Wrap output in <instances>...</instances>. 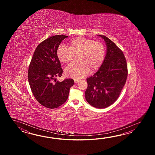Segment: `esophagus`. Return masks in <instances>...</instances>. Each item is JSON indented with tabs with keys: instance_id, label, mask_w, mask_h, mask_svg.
Returning a JSON list of instances; mask_svg holds the SVG:
<instances>
[{
	"instance_id": "esophagus-1",
	"label": "esophagus",
	"mask_w": 155,
	"mask_h": 155,
	"mask_svg": "<svg viewBox=\"0 0 155 155\" xmlns=\"http://www.w3.org/2000/svg\"><path fill=\"white\" fill-rule=\"evenodd\" d=\"M79 80H76V79H75V80H74V82H75V83H77V82H79Z\"/></svg>"
}]
</instances>
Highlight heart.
I'll return each instance as SVG.
<instances>
[{"label":"heart","instance_id":"heart-1","mask_svg":"<svg viewBox=\"0 0 155 155\" xmlns=\"http://www.w3.org/2000/svg\"><path fill=\"white\" fill-rule=\"evenodd\" d=\"M78 64H73L65 69L66 76L75 79L85 77L90 69L95 71L101 66L106 55L105 46L100 41L84 37H78L70 41L68 48L60 45L57 56L61 63L69 64L74 55H78Z\"/></svg>","mask_w":155,"mask_h":155}]
</instances>
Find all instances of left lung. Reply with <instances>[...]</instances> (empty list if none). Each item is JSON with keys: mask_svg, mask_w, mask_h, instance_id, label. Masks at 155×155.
<instances>
[{"mask_svg": "<svg viewBox=\"0 0 155 155\" xmlns=\"http://www.w3.org/2000/svg\"><path fill=\"white\" fill-rule=\"evenodd\" d=\"M105 41V58L98 71L86 79L85 95L87 102L96 108L112 105L119 97L127 76V66L123 52L104 35H98Z\"/></svg>", "mask_w": 155, "mask_h": 155, "instance_id": "left-lung-1", "label": "left lung"}]
</instances>
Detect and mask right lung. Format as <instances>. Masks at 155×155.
<instances>
[{
	"instance_id": "1",
	"label": "right lung",
	"mask_w": 155,
	"mask_h": 155,
	"mask_svg": "<svg viewBox=\"0 0 155 155\" xmlns=\"http://www.w3.org/2000/svg\"><path fill=\"white\" fill-rule=\"evenodd\" d=\"M68 36L57 35L40 43L29 66L28 80L33 95L38 102L49 109L57 108L66 101L74 83L71 79L54 82L63 71L57 50Z\"/></svg>"
}]
</instances>
